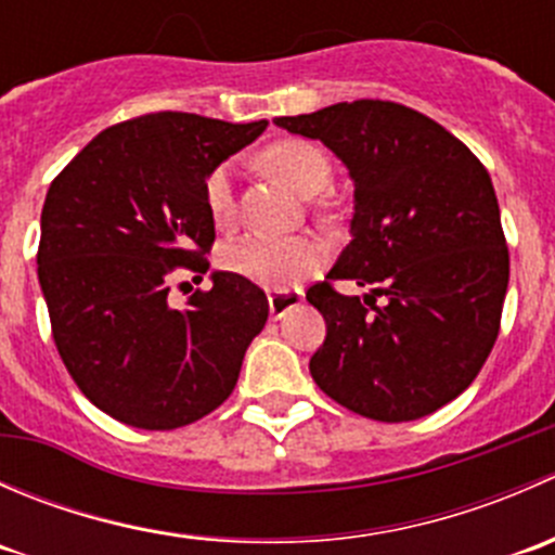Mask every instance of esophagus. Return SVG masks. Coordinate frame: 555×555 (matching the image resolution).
I'll use <instances>...</instances> for the list:
<instances>
[{
	"mask_svg": "<svg viewBox=\"0 0 555 555\" xmlns=\"http://www.w3.org/2000/svg\"><path fill=\"white\" fill-rule=\"evenodd\" d=\"M300 293H293V289H276V293L268 295V311H271L273 319L284 317L293 306L300 304Z\"/></svg>",
	"mask_w": 555,
	"mask_h": 555,
	"instance_id": "34e87169",
	"label": "esophagus"
}]
</instances>
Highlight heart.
<instances>
[{
  "label": "heart",
  "mask_w": 555,
  "mask_h": 555,
  "mask_svg": "<svg viewBox=\"0 0 555 555\" xmlns=\"http://www.w3.org/2000/svg\"><path fill=\"white\" fill-rule=\"evenodd\" d=\"M266 166L284 182L293 184L300 195H317L333 179V164L327 153L309 139H282L262 155ZM204 204L217 228H228L236 217L231 166H217L204 179ZM327 262V249L309 236L273 238L251 236L228 242L220 249L222 271L249 279L268 289H287L300 279L311 276Z\"/></svg>",
  "instance_id": "obj_1"
}]
</instances>
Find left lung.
<instances>
[{"label": "left lung", "mask_w": 555, "mask_h": 555, "mask_svg": "<svg viewBox=\"0 0 555 555\" xmlns=\"http://www.w3.org/2000/svg\"><path fill=\"white\" fill-rule=\"evenodd\" d=\"M276 126L327 144L354 179L351 242L306 293L327 324L313 382L376 422L429 416L475 382L500 335L511 255L489 171L433 117L382 99ZM335 281L374 289L362 305Z\"/></svg>", "instance_id": "left-lung-1"}]
</instances>
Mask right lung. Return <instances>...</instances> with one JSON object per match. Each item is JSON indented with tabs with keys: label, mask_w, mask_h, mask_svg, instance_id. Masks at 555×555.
Here are the masks:
<instances>
[{
	"label": "right lung",
	"mask_w": 555,
	"mask_h": 555,
	"mask_svg": "<svg viewBox=\"0 0 555 555\" xmlns=\"http://www.w3.org/2000/svg\"><path fill=\"white\" fill-rule=\"evenodd\" d=\"M268 122L150 112L93 137L50 182L37 276L55 349L82 395L122 424L177 429L220 408L268 298L249 279L171 304V276L209 271L204 179Z\"/></svg>",
	"instance_id": "1"
}]
</instances>
